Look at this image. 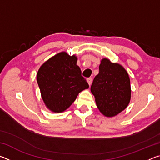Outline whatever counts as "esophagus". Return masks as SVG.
Segmentation results:
<instances>
[{
  "label": "esophagus",
  "instance_id": "1",
  "mask_svg": "<svg viewBox=\"0 0 160 160\" xmlns=\"http://www.w3.org/2000/svg\"><path fill=\"white\" fill-rule=\"evenodd\" d=\"M88 84H89V85H90L91 84H92V78H88Z\"/></svg>",
  "mask_w": 160,
  "mask_h": 160
}]
</instances>
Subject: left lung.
Wrapping results in <instances>:
<instances>
[{
  "label": "left lung",
  "instance_id": "1",
  "mask_svg": "<svg viewBox=\"0 0 160 160\" xmlns=\"http://www.w3.org/2000/svg\"><path fill=\"white\" fill-rule=\"evenodd\" d=\"M99 68V74L94 78L90 90L100 112L112 117L122 112L129 104L130 78L123 66L107 58L102 59Z\"/></svg>",
  "mask_w": 160,
  "mask_h": 160
}]
</instances>
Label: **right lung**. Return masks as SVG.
Listing matches in <instances>:
<instances>
[{
    "instance_id": "right-lung-1",
    "label": "right lung",
    "mask_w": 160,
    "mask_h": 160,
    "mask_svg": "<svg viewBox=\"0 0 160 160\" xmlns=\"http://www.w3.org/2000/svg\"><path fill=\"white\" fill-rule=\"evenodd\" d=\"M76 63V56L61 52L48 59L38 70L37 80L43 101L53 112H64L79 92L89 88Z\"/></svg>"
}]
</instances>
